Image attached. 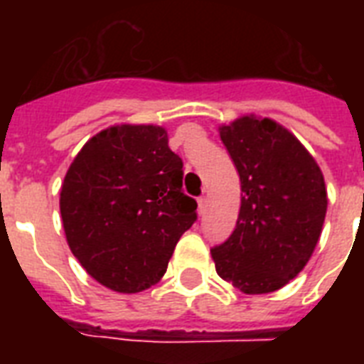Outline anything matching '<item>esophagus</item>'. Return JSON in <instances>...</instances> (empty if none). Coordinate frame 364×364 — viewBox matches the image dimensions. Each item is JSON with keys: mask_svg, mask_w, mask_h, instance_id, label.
<instances>
[{"mask_svg": "<svg viewBox=\"0 0 364 364\" xmlns=\"http://www.w3.org/2000/svg\"><path fill=\"white\" fill-rule=\"evenodd\" d=\"M205 205H208V198H205V196H200V198H198L200 215H202V213H204V211H205Z\"/></svg>", "mask_w": 364, "mask_h": 364, "instance_id": "obj_1", "label": "esophagus"}]
</instances>
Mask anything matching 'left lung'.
<instances>
[{
    "label": "left lung",
    "instance_id": "8db88e82",
    "mask_svg": "<svg viewBox=\"0 0 364 364\" xmlns=\"http://www.w3.org/2000/svg\"><path fill=\"white\" fill-rule=\"evenodd\" d=\"M242 183L236 228L211 247L217 274L247 294L287 285L321 236L327 191L302 143L270 119L242 117L221 128Z\"/></svg>",
    "mask_w": 364,
    "mask_h": 364
}]
</instances>
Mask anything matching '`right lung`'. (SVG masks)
I'll return each instance as SVG.
<instances>
[{"mask_svg":"<svg viewBox=\"0 0 364 364\" xmlns=\"http://www.w3.org/2000/svg\"><path fill=\"white\" fill-rule=\"evenodd\" d=\"M183 193V160L160 126H111L88 139L65 173L60 213L71 253L119 293H139L166 274L196 221Z\"/></svg>","mask_w":364,"mask_h":364,"instance_id":"1","label":"right lung"}]
</instances>
